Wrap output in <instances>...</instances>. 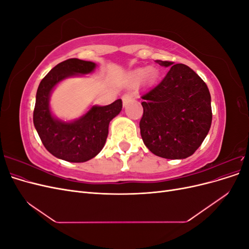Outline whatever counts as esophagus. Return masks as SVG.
<instances>
[{"label": "esophagus", "instance_id": "34e87169", "mask_svg": "<svg viewBox=\"0 0 249 249\" xmlns=\"http://www.w3.org/2000/svg\"><path fill=\"white\" fill-rule=\"evenodd\" d=\"M131 101H132V95L131 94L127 93V94L123 95V103H124V106H126V105L129 104Z\"/></svg>", "mask_w": 249, "mask_h": 249}]
</instances>
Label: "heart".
I'll return each instance as SVG.
<instances>
[{
    "mask_svg": "<svg viewBox=\"0 0 249 249\" xmlns=\"http://www.w3.org/2000/svg\"><path fill=\"white\" fill-rule=\"evenodd\" d=\"M148 72L147 69H139L137 71H133L130 74V83L132 85H136L138 83H140V81H142V79L146 76V73Z\"/></svg>",
    "mask_w": 249,
    "mask_h": 249,
    "instance_id": "heart-1",
    "label": "heart"
}]
</instances>
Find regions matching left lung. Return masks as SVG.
<instances>
[{
  "label": "left lung",
  "mask_w": 249,
  "mask_h": 249,
  "mask_svg": "<svg viewBox=\"0 0 249 249\" xmlns=\"http://www.w3.org/2000/svg\"><path fill=\"white\" fill-rule=\"evenodd\" d=\"M156 62L170 70L159 84L141 96V137L158 157L186 159L200 146L210 131V91L189 66L161 60Z\"/></svg>",
  "instance_id": "obj_1"
}]
</instances>
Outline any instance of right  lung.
<instances>
[{
    "instance_id": "add662e5",
    "label": "right lung",
    "mask_w": 249,
    "mask_h": 249,
    "mask_svg": "<svg viewBox=\"0 0 249 249\" xmlns=\"http://www.w3.org/2000/svg\"><path fill=\"white\" fill-rule=\"evenodd\" d=\"M96 64L71 58L57 64L44 77L36 92L34 126L49 152L58 159L81 163L92 159L106 143L109 124L123 108L122 100L107 106H91L77 119L65 122L51 110L52 92L60 82L93 72Z\"/></svg>"
}]
</instances>
